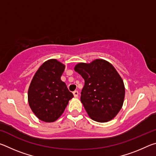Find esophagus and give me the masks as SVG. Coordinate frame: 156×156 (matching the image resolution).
I'll use <instances>...</instances> for the list:
<instances>
[{
	"label": "esophagus",
	"instance_id": "esophagus-1",
	"mask_svg": "<svg viewBox=\"0 0 156 156\" xmlns=\"http://www.w3.org/2000/svg\"><path fill=\"white\" fill-rule=\"evenodd\" d=\"M73 96H74L75 98H77L78 96V91H73Z\"/></svg>",
	"mask_w": 156,
	"mask_h": 156
}]
</instances>
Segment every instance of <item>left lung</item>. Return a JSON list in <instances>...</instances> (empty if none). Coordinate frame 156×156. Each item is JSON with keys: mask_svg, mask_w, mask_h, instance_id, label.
Listing matches in <instances>:
<instances>
[{"mask_svg": "<svg viewBox=\"0 0 156 156\" xmlns=\"http://www.w3.org/2000/svg\"><path fill=\"white\" fill-rule=\"evenodd\" d=\"M74 70L84 80L80 100L88 115L98 122L114 118L125 96L124 82L115 67L103 59L80 62Z\"/></svg>", "mask_w": 156, "mask_h": 156, "instance_id": "1", "label": "left lung"}]
</instances>
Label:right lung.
Here are the masks:
<instances>
[{"label":"right lung","mask_w":156,"mask_h":156,"mask_svg":"<svg viewBox=\"0 0 156 156\" xmlns=\"http://www.w3.org/2000/svg\"><path fill=\"white\" fill-rule=\"evenodd\" d=\"M65 65L56 59L44 62L34 74L28 89V102L39 120L53 122L64 112L73 95L61 80Z\"/></svg>","instance_id":"right-lung-1"}]
</instances>
